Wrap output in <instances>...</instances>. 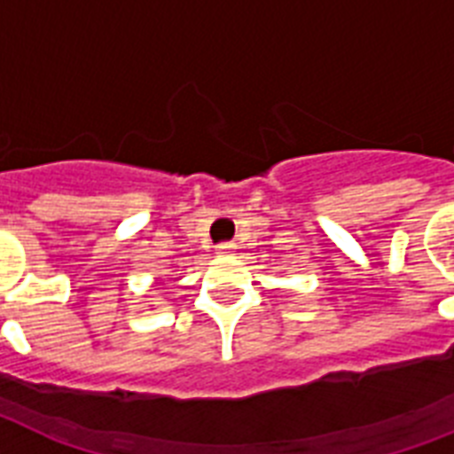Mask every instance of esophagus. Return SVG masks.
Here are the masks:
<instances>
[{
    "label": "esophagus",
    "mask_w": 454,
    "mask_h": 454,
    "mask_svg": "<svg viewBox=\"0 0 454 454\" xmlns=\"http://www.w3.org/2000/svg\"><path fill=\"white\" fill-rule=\"evenodd\" d=\"M234 253H237V246H234V244H220V246H217V255H227V258H230V255H234Z\"/></svg>",
    "instance_id": "1"
}]
</instances>
